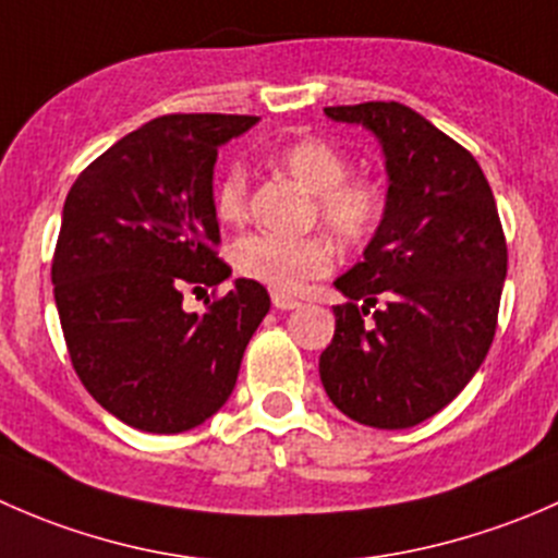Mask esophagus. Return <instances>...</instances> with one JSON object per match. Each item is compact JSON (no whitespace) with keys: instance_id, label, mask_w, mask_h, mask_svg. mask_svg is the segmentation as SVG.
<instances>
[{"instance_id":"34e87169","label":"esophagus","mask_w":558,"mask_h":558,"mask_svg":"<svg viewBox=\"0 0 558 558\" xmlns=\"http://www.w3.org/2000/svg\"><path fill=\"white\" fill-rule=\"evenodd\" d=\"M272 305L278 307V311H296V307H300L302 302L294 300V296L280 294V291H275V294H272Z\"/></svg>"}]
</instances>
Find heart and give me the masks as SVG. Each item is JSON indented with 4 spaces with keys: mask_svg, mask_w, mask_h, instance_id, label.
Listing matches in <instances>:
<instances>
[{
    "mask_svg": "<svg viewBox=\"0 0 558 558\" xmlns=\"http://www.w3.org/2000/svg\"><path fill=\"white\" fill-rule=\"evenodd\" d=\"M269 165L313 194V221L345 247H362L384 223L386 199L375 180L348 174L340 148L320 137H296L269 150ZM213 210L221 223H243L251 210V180L240 165H227L213 185ZM232 264L240 275L280 294L302 291L335 264V247L320 234L278 238L256 232L238 240Z\"/></svg>",
    "mask_w": 558,
    "mask_h": 558,
    "instance_id": "b5f03b06",
    "label": "heart"
}]
</instances>
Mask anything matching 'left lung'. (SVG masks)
I'll list each match as a JSON object with an SVG mask.
<instances>
[{
    "label": "left lung",
    "instance_id": "8db88e82",
    "mask_svg": "<svg viewBox=\"0 0 558 558\" xmlns=\"http://www.w3.org/2000/svg\"><path fill=\"white\" fill-rule=\"evenodd\" d=\"M324 112L384 143L388 196L364 262L335 283L348 302L335 307L320 384L348 418L408 429L453 402L492 348L508 275L502 221L475 156L415 110Z\"/></svg>",
    "mask_w": 558,
    "mask_h": 558
}]
</instances>
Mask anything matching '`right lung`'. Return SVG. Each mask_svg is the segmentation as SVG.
<instances>
[{"instance_id": "1", "label": "right lung", "mask_w": 558, "mask_h": 558, "mask_svg": "<svg viewBox=\"0 0 558 558\" xmlns=\"http://www.w3.org/2000/svg\"><path fill=\"white\" fill-rule=\"evenodd\" d=\"M256 116L172 112L140 126L72 183L50 280L70 362L123 424L178 435L205 424L238 384L247 340L269 311L256 280L218 258L213 210L218 145ZM214 289L202 316L182 291Z\"/></svg>"}]
</instances>
